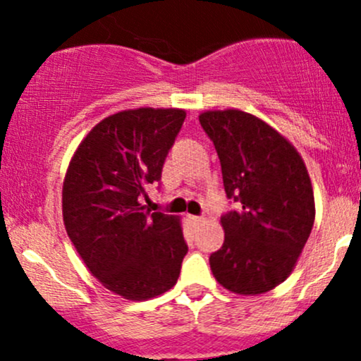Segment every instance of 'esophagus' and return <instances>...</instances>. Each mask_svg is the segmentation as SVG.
I'll return each mask as SVG.
<instances>
[{"label":"esophagus","mask_w":361,"mask_h":361,"mask_svg":"<svg viewBox=\"0 0 361 361\" xmlns=\"http://www.w3.org/2000/svg\"><path fill=\"white\" fill-rule=\"evenodd\" d=\"M189 220H191L192 225H201L202 221H204V218H202V216H189Z\"/></svg>","instance_id":"34e87169"}]
</instances>
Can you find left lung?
Wrapping results in <instances>:
<instances>
[{"label":"left lung","instance_id":"left-lung-1","mask_svg":"<svg viewBox=\"0 0 361 361\" xmlns=\"http://www.w3.org/2000/svg\"><path fill=\"white\" fill-rule=\"evenodd\" d=\"M200 123L216 148L225 192L240 201L221 216L224 245L209 256L213 276L237 295L276 288L297 266L315 220L305 161L257 116L238 109L204 111Z\"/></svg>","mask_w":361,"mask_h":361}]
</instances>
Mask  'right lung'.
I'll return each mask as SVG.
<instances>
[{"label":"right lung","mask_w":361,"mask_h":361,"mask_svg":"<svg viewBox=\"0 0 361 361\" xmlns=\"http://www.w3.org/2000/svg\"><path fill=\"white\" fill-rule=\"evenodd\" d=\"M184 109H128L105 117L73 153L63 221L88 271L112 293L141 302L172 288L188 245L180 218L145 212V185L160 180Z\"/></svg>","instance_id":"right-lung-1"}]
</instances>
